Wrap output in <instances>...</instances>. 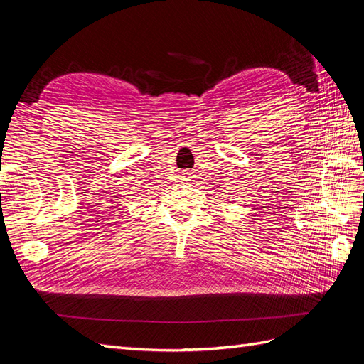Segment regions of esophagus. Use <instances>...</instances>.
I'll list each match as a JSON object with an SVG mask.
<instances>
[{
    "instance_id": "34e87169",
    "label": "esophagus",
    "mask_w": 364,
    "mask_h": 364,
    "mask_svg": "<svg viewBox=\"0 0 364 364\" xmlns=\"http://www.w3.org/2000/svg\"><path fill=\"white\" fill-rule=\"evenodd\" d=\"M191 179V176L188 174V173H185L183 176H182V181H190Z\"/></svg>"
}]
</instances>
